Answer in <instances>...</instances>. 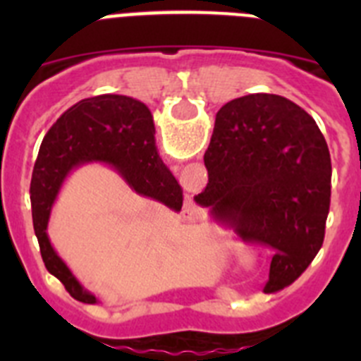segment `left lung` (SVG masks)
<instances>
[{
	"label": "left lung",
	"mask_w": 361,
	"mask_h": 361,
	"mask_svg": "<svg viewBox=\"0 0 361 361\" xmlns=\"http://www.w3.org/2000/svg\"><path fill=\"white\" fill-rule=\"evenodd\" d=\"M204 164L209 180L195 202L271 245L266 289L295 282L324 244L331 204V155L314 119L282 95L233 99L216 111Z\"/></svg>",
	"instance_id": "obj_1"
}]
</instances>
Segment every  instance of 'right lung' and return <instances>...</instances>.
I'll list each match as a JSON object with an SVG mask.
<instances>
[{"mask_svg":"<svg viewBox=\"0 0 361 361\" xmlns=\"http://www.w3.org/2000/svg\"><path fill=\"white\" fill-rule=\"evenodd\" d=\"M94 162L111 168L139 195L159 200L175 213L183 208V188L159 155L153 116L145 103L104 94L68 108L41 142L30 183L32 222L44 267L82 304H97L99 298L57 255L47 229L66 177Z\"/></svg>","mask_w":361,"mask_h":361,"instance_id":"1","label":"right lung"}]
</instances>
